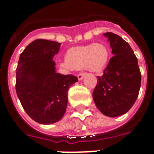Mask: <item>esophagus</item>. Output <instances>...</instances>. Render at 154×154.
Instances as JSON below:
<instances>
[{
  "label": "esophagus",
  "mask_w": 154,
  "mask_h": 154,
  "mask_svg": "<svg viewBox=\"0 0 154 154\" xmlns=\"http://www.w3.org/2000/svg\"><path fill=\"white\" fill-rule=\"evenodd\" d=\"M85 75H86V73H84V72H81V73L78 74V75H77V78H78V80L79 81L82 80Z\"/></svg>",
  "instance_id": "obj_1"
}]
</instances>
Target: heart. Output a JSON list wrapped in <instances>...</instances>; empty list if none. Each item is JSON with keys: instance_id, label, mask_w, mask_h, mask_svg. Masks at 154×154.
Returning a JSON list of instances; mask_svg holds the SVG:
<instances>
[{"instance_id": "obj_1", "label": "heart", "mask_w": 154, "mask_h": 154, "mask_svg": "<svg viewBox=\"0 0 154 154\" xmlns=\"http://www.w3.org/2000/svg\"><path fill=\"white\" fill-rule=\"evenodd\" d=\"M110 51L104 44H91L69 48L66 53V61L59 63V67L65 71L87 68L94 72H100L106 67Z\"/></svg>"}]
</instances>
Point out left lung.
<instances>
[{
	"instance_id": "1",
	"label": "left lung",
	"mask_w": 154,
	"mask_h": 154,
	"mask_svg": "<svg viewBox=\"0 0 154 154\" xmlns=\"http://www.w3.org/2000/svg\"><path fill=\"white\" fill-rule=\"evenodd\" d=\"M103 35L108 38L114 56L103 75L97 77L92 97L103 115L117 117L128 112L135 102L141 85V72L138 59L126 41L111 32Z\"/></svg>"
}]
</instances>
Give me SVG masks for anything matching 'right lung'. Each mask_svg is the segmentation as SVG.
<instances>
[{
  "label": "right lung",
  "mask_w": 154,
  "mask_h": 154,
  "mask_svg": "<svg viewBox=\"0 0 154 154\" xmlns=\"http://www.w3.org/2000/svg\"><path fill=\"white\" fill-rule=\"evenodd\" d=\"M61 44L36 39L19 58L15 90L22 106L36 122L50 125L63 116L67 106V91L77 82L73 75L57 73L54 57Z\"/></svg>",
  "instance_id": "1"
}]
</instances>
